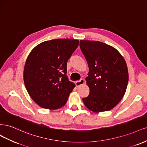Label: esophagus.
Segmentation results:
<instances>
[{
  "label": "esophagus",
  "mask_w": 147,
  "mask_h": 147,
  "mask_svg": "<svg viewBox=\"0 0 147 147\" xmlns=\"http://www.w3.org/2000/svg\"><path fill=\"white\" fill-rule=\"evenodd\" d=\"M85 82V80L84 79H80L79 80H78V81H76L75 82L76 84V86L77 87H79L80 86H81V85H82Z\"/></svg>",
  "instance_id": "obj_1"
}]
</instances>
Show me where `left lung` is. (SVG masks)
<instances>
[{"mask_svg":"<svg viewBox=\"0 0 147 147\" xmlns=\"http://www.w3.org/2000/svg\"><path fill=\"white\" fill-rule=\"evenodd\" d=\"M80 48L89 67L86 78L90 88L82 101L94 112L107 111L123 97L128 82L125 59L116 49L100 41L80 40Z\"/></svg>","mask_w":147,"mask_h":147,"instance_id":"left-lung-1","label":"left lung"}]
</instances>
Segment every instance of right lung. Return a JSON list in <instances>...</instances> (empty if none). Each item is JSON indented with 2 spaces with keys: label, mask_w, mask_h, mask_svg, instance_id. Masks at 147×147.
<instances>
[{
  "label": "right lung",
  "mask_w": 147,
  "mask_h": 147,
  "mask_svg": "<svg viewBox=\"0 0 147 147\" xmlns=\"http://www.w3.org/2000/svg\"><path fill=\"white\" fill-rule=\"evenodd\" d=\"M78 45L77 40L46 41L28 56L24 82L30 97L40 107L57 109L67 102L75 87L67 76V61Z\"/></svg>",
  "instance_id": "add662e5"
}]
</instances>
